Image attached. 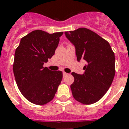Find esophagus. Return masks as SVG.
Instances as JSON below:
<instances>
[{"instance_id": "34e87169", "label": "esophagus", "mask_w": 129, "mask_h": 129, "mask_svg": "<svg viewBox=\"0 0 129 129\" xmlns=\"http://www.w3.org/2000/svg\"><path fill=\"white\" fill-rule=\"evenodd\" d=\"M63 76H67V75H68V74L66 72H63Z\"/></svg>"}]
</instances>
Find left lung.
Instances as JSON below:
<instances>
[{"mask_svg": "<svg viewBox=\"0 0 129 129\" xmlns=\"http://www.w3.org/2000/svg\"><path fill=\"white\" fill-rule=\"evenodd\" d=\"M75 45L77 60L86 61L82 75L72 72L73 97L83 104H92L103 97L115 75L114 53L108 41L86 28L65 32Z\"/></svg>", "mask_w": 129, "mask_h": 129, "instance_id": "1", "label": "left lung"}]
</instances>
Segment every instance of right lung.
<instances>
[{"instance_id":"obj_1","label":"right lung","mask_w":129,"mask_h":129,"mask_svg":"<svg viewBox=\"0 0 129 129\" xmlns=\"http://www.w3.org/2000/svg\"><path fill=\"white\" fill-rule=\"evenodd\" d=\"M63 33L35 30L23 37L15 50V80L21 94L31 103L44 105L51 101L60 84L62 72H52L43 64L54 55Z\"/></svg>"}]
</instances>
